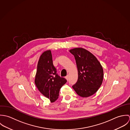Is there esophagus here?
I'll return each mask as SVG.
<instances>
[{"mask_svg":"<svg viewBox=\"0 0 130 130\" xmlns=\"http://www.w3.org/2000/svg\"><path fill=\"white\" fill-rule=\"evenodd\" d=\"M65 78H66V79L67 80H68V79H69V75L66 76L65 77Z\"/></svg>","mask_w":130,"mask_h":130,"instance_id":"34e87169","label":"esophagus"}]
</instances>
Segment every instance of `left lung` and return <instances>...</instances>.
Masks as SVG:
<instances>
[{"mask_svg":"<svg viewBox=\"0 0 130 130\" xmlns=\"http://www.w3.org/2000/svg\"><path fill=\"white\" fill-rule=\"evenodd\" d=\"M70 52L74 56L78 71L77 81L72 87L80 96H90L98 91L102 84L103 67L96 57L84 48H73Z\"/></svg>","mask_w":130,"mask_h":130,"instance_id":"1","label":"left lung"}]
</instances>
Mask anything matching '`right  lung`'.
Wrapping results in <instances>:
<instances>
[{"mask_svg": "<svg viewBox=\"0 0 130 130\" xmlns=\"http://www.w3.org/2000/svg\"><path fill=\"white\" fill-rule=\"evenodd\" d=\"M67 80L56 74L51 50L44 52L40 56L35 80L38 91L54 103L58 99L60 88Z\"/></svg>", "mask_w": 130, "mask_h": 130, "instance_id": "right-lung-1", "label": "right lung"}]
</instances>
